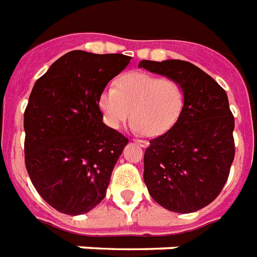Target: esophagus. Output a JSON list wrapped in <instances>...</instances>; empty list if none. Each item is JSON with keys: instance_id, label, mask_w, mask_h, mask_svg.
Masks as SVG:
<instances>
[{"instance_id": "esophagus-1", "label": "esophagus", "mask_w": 257, "mask_h": 257, "mask_svg": "<svg viewBox=\"0 0 257 257\" xmlns=\"http://www.w3.org/2000/svg\"><path fill=\"white\" fill-rule=\"evenodd\" d=\"M135 143H137L139 146H142L143 148H146V147L150 146V143L147 142V140H144V139H135Z\"/></svg>"}]
</instances>
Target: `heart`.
<instances>
[{
	"mask_svg": "<svg viewBox=\"0 0 257 257\" xmlns=\"http://www.w3.org/2000/svg\"><path fill=\"white\" fill-rule=\"evenodd\" d=\"M103 120L118 129L131 114L133 126L148 136H159L181 118L186 105V89L174 78H162L146 72H128L106 87L98 99Z\"/></svg>",
	"mask_w": 257,
	"mask_h": 257,
	"instance_id": "heart-1",
	"label": "heart"
}]
</instances>
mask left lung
Here are the masks:
<instances>
[{"instance_id":"obj_1","label":"left lung","mask_w":257,"mask_h":257,"mask_svg":"<svg viewBox=\"0 0 257 257\" xmlns=\"http://www.w3.org/2000/svg\"><path fill=\"white\" fill-rule=\"evenodd\" d=\"M139 66L174 78L186 89L181 118L150 140L144 152L147 189L167 210H199L224 189L234 159V117L228 95L210 75L185 60H142Z\"/></svg>"}]
</instances>
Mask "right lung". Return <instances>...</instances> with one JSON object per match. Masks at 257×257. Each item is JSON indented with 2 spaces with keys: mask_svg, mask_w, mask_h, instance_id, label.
Here are the masks:
<instances>
[{
  "mask_svg": "<svg viewBox=\"0 0 257 257\" xmlns=\"http://www.w3.org/2000/svg\"><path fill=\"white\" fill-rule=\"evenodd\" d=\"M129 62L122 54L71 51L33 86L24 111L25 167L60 213H87L106 195L128 139L103 124L98 99Z\"/></svg>",
  "mask_w": 257,
  "mask_h": 257,
  "instance_id": "add662e5",
  "label": "right lung"
}]
</instances>
